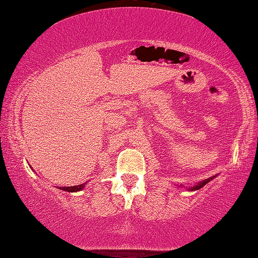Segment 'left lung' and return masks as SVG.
Listing matches in <instances>:
<instances>
[{
	"instance_id": "left-lung-1",
	"label": "left lung",
	"mask_w": 258,
	"mask_h": 258,
	"mask_svg": "<svg viewBox=\"0 0 258 258\" xmlns=\"http://www.w3.org/2000/svg\"><path fill=\"white\" fill-rule=\"evenodd\" d=\"M217 175H215V176H212V177H209V178H205V180H203V181H200V182H198V183H196V184L194 185V186H190V187H185V185H183V184H180V185H176V186H178V187H183V189H185L187 190V191H197V190H199V189H202L203 186H205L207 184L208 182H211L213 178H215Z\"/></svg>"
}]
</instances>
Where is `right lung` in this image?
Wrapping results in <instances>:
<instances>
[{
    "mask_svg": "<svg viewBox=\"0 0 258 258\" xmlns=\"http://www.w3.org/2000/svg\"><path fill=\"white\" fill-rule=\"evenodd\" d=\"M30 168H32V167H30ZM86 184H87V182L83 183V184H78V185H74V186H59L58 189L62 190V191H67V192H77V191H82L83 189H84Z\"/></svg>",
    "mask_w": 258,
    "mask_h": 258,
    "instance_id": "1",
    "label": "right lung"
}]
</instances>
